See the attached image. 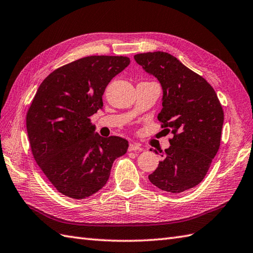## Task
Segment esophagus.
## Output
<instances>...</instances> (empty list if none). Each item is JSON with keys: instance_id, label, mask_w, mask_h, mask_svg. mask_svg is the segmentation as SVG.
I'll return each mask as SVG.
<instances>
[{"instance_id": "34e87169", "label": "esophagus", "mask_w": 253, "mask_h": 253, "mask_svg": "<svg viewBox=\"0 0 253 253\" xmlns=\"http://www.w3.org/2000/svg\"><path fill=\"white\" fill-rule=\"evenodd\" d=\"M143 150V147L138 143L135 142H132L128 145V151H141Z\"/></svg>"}]
</instances>
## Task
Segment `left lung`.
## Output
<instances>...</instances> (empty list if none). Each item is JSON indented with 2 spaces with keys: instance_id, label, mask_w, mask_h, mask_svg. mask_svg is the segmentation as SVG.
<instances>
[{
  "instance_id": "left-lung-1",
  "label": "left lung",
  "mask_w": 253,
  "mask_h": 253,
  "mask_svg": "<svg viewBox=\"0 0 253 253\" xmlns=\"http://www.w3.org/2000/svg\"><path fill=\"white\" fill-rule=\"evenodd\" d=\"M134 59L160 82L164 96L158 120L167 133L173 134L171 146L148 178L165 192H185L203 181L220 148L224 122L221 103L203 77L171 54L149 52L137 54Z\"/></svg>"
}]
</instances>
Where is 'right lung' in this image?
Wrapping results in <instances>:
<instances>
[{
    "instance_id": "right-lung-1",
    "label": "right lung",
    "mask_w": 253,
    "mask_h": 253,
    "mask_svg": "<svg viewBox=\"0 0 253 253\" xmlns=\"http://www.w3.org/2000/svg\"><path fill=\"white\" fill-rule=\"evenodd\" d=\"M128 65L125 56H87L54 70L38 88L26 118L31 151L67 197L84 199L98 192L114 161L126 153V139L102 137L89 117L103 108L106 86Z\"/></svg>"
}]
</instances>
